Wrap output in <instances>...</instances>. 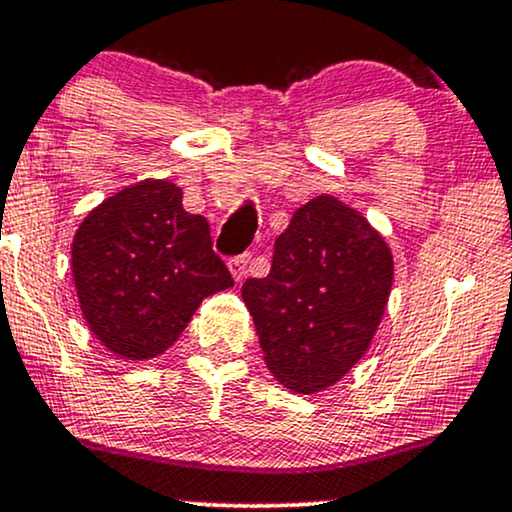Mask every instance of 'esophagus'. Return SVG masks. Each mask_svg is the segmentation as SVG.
Returning a JSON list of instances; mask_svg holds the SVG:
<instances>
[{"label":"esophagus","instance_id":"1","mask_svg":"<svg viewBox=\"0 0 512 512\" xmlns=\"http://www.w3.org/2000/svg\"><path fill=\"white\" fill-rule=\"evenodd\" d=\"M247 265H250V255H240V257H233V260L228 262L230 267V274H233L235 282H243L245 274H247Z\"/></svg>","mask_w":512,"mask_h":512}]
</instances>
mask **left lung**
Returning a JSON list of instances; mask_svg holds the SVG:
<instances>
[{
  "label": "left lung",
  "mask_w": 512,
  "mask_h": 512,
  "mask_svg": "<svg viewBox=\"0 0 512 512\" xmlns=\"http://www.w3.org/2000/svg\"><path fill=\"white\" fill-rule=\"evenodd\" d=\"M393 282V257L367 218L335 196H316L274 240L272 269L247 279L269 372L286 389H328L369 350Z\"/></svg>",
  "instance_id": "8db88e82"
}]
</instances>
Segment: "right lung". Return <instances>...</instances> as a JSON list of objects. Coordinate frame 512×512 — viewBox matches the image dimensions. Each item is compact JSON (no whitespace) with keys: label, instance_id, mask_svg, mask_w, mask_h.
I'll use <instances>...</instances> for the list:
<instances>
[{"label":"right lung","instance_id":"add662e5","mask_svg":"<svg viewBox=\"0 0 512 512\" xmlns=\"http://www.w3.org/2000/svg\"><path fill=\"white\" fill-rule=\"evenodd\" d=\"M72 277L89 330L123 359L162 355L206 296L233 286L204 216L182 189L148 179L109 196L72 240Z\"/></svg>","mask_w":512,"mask_h":512}]
</instances>
